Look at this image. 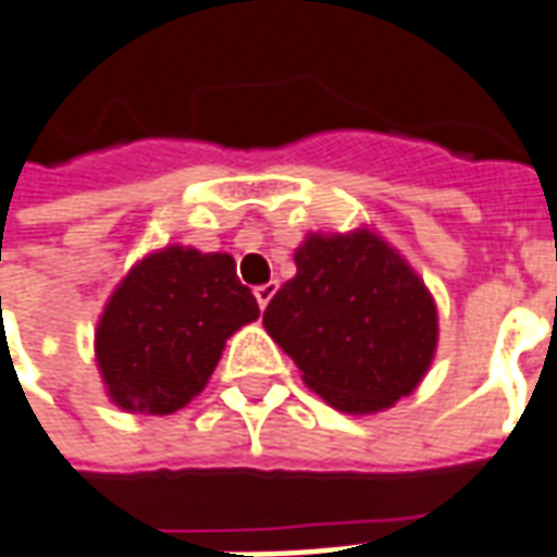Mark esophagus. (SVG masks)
<instances>
[{
	"label": "esophagus",
	"instance_id": "1",
	"mask_svg": "<svg viewBox=\"0 0 557 557\" xmlns=\"http://www.w3.org/2000/svg\"><path fill=\"white\" fill-rule=\"evenodd\" d=\"M274 292H277V283H262V286H256V301H259L262 310H265L268 301L274 298Z\"/></svg>",
	"mask_w": 557,
	"mask_h": 557
}]
</instances>
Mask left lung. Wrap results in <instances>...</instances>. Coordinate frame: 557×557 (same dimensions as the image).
Returning a JSON list of instances; mask_svg holds the SVG:
<instances>
[{
    "label": "left lung",
    "mask_w": 557,
    "mask_h": 557,
    "mask_svg": "<svg viewBox=\"0 0 557 557\" xmlns=\"http://www.w3.org/2000/svg\"><path fill=\"white\" fill-rule=\"evenodd\" d=\"M295 268L262 322L307 386L344 413L410 395L437 346V307L410 265L361 228L310 235Z\"/></svg>",
    "instance_id": "obj_1"
}]
</instances>
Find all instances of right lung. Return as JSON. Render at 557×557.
<instances>
[{
	"instance_id": "right-lung-1",
	"label": "right lung",
	"mask_w": 557,
	"mask_h": 557,
	"mask_svg": "<svg viewBox=\"0 0 557 557\" xmlns=\"http://www.w3.org/2000/svg\"><path fill=\"white\" fill-rule=\"evenodd\" d=\"M259 317L225 252L165 247L132 268L104 307L96 359L123 410L165 416L205 388L225 337Z\"/></svg>"
}]
</instances>
